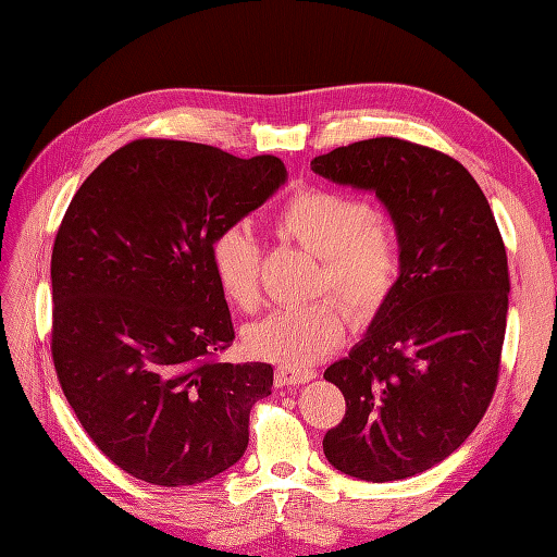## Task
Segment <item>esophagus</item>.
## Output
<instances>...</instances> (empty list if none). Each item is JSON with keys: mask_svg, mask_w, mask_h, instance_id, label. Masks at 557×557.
<instances>
[{"mask_svg": "<svg viewBox=\"0 0 557 557\" xmlns=\"http://www.w3.org/2000/svg\"><path fill=\"white\" fill-rule=\"evenodd\" d=\"M313 379H315L313 369H299L293 364H281L274 372L276 385H301V383H309Z\"/></svg>", "mask_w": 557, "mask_h": 557, "instance_id": "esophagus-1", "label": "esophagus"}]
</instances>
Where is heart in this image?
Instances as JSON below:
<instances>
[{
    "label": "heart",
    "mask_w": 557,
    "mask_h": 557,
    "mask_svg": "<svg viewBox=\"0 0 557 557\" xmlns=\"http://www.w3.org/2000/svg\"><path fill=\"white\" fill-rule=\"evenodd\" d=\"M274 230L320 258L318 288L334 290L356 318H369L391 295L399 269L397 242L369 201L327 188L297 190L276 213ZM260 262V246L242 225L223 230L211 244L215 281L242 311L258 307ZM344 327L339 301L323 297L272 311L246 330L244 344L250 356L299 367L332 352Z\"/></svg>",
    "instance_id": "heart-1"
}]
</instances>
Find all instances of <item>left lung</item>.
Segmentation results:
<instances>
[{"instance_id":"8db88e82","label":"left lung","mask_w":557,"mask_h":557,"mask_svg":"<svg viewBox=\"0 0 557 557\" xmlns=\"http://www.w3.org/2000/svg\"><path fill=\"white\" fill-rule=\"evenodd\" d=\"M311 170L374 193L399 246L391 295L348 356L325 369L346 399L325 458L369 483L409 479L458 450L493 399L507 250L479 183L440 150L379 137L318 156Z\"/></svg>"}]
</instances>
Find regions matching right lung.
Masks as SVG:
<instances>
[{"instance_id": "1", "label": "right lung", "mask_w": 557, "mask_h": 557, "mask_svg": "<svg viewBox=\"0 0 557 557\" xmlns=\"http://www.w3.org/2000/svg\"><path fill=\"white\" fill-rule=\"evenodd\" d=\"M285 181L274 156L139 139L66 209L50 260V350L83 430L129 476L195 485L242 460L274 367L211 360L234 339L211 244Z\"/></svg>"}]
</instances>
